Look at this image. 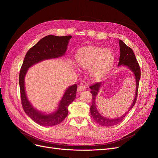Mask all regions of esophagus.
<instances>
[{
	"instance_id": "1",
	"label": "esophagus",
	"mask_w": 158,
	"mask_h": 158,
	"mask_svg": "<svg viewBox=\"0 0 158 158\" xmlns=\"http://www.w3.org/2000/svg\"><path fill=\"white\" fill-rule=\"evenodd\" d=\"M85 86L84 85H78V88H77V91H78V92H82V91H83V90H84L85 89Z\"/></svg>"
}]
</instances>
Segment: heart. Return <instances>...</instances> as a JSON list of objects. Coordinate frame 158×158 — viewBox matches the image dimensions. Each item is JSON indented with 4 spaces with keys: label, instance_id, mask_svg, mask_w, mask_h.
Wrapping results in <instances>:
<instances>
[{
    "label": "heart",
    "instance_id": "obj_1",
    "mask_svg": "<svg viewBox=\"0 0 158 158\" xmlns=\"http://www.w3.org/2000/svg\"><path fill=\"white\" fill-rule=\"evenodd\" d=\"M80 67L88 69L92 67V75L99 80L106 76L113 63V56L109 50L89 47L80 49L76 56Z\"/></svg>",
    "mask_w": 158,
    "mask_h": 158
}]
</instances>
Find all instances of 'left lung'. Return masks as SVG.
Instances as JSON below:
<instances>
[{
    "label": "left lung",
    "instance_id": "8db88e82",
    "mask_svg": "<svg viewBox=\"0 0 158 158\" xmlns=\"http://www.w3.org/2000/svg\"><path fill=\"white\" fill-rule=\"evenodd\" d=\"M119 47H120V57H119V63L118 66H121L122 64L123 66H127V67L134 74H135L136 84L135 97L131 107L128 109V111L125 114H124L122 117L113 119L107 118L106 117H103L102 114H100V113L98 111L96 106H95V98H96L99 88L101 87L102 83L97 82L94 84L92 85H90V92L92 94V105L90 107L91 114H92L95 121L98 124H99L100 125L104 127H111L117 124L122 121L123 120V118L125 117V116L128 113V111H130V110L134 107V106H135L138 96V85H139V81L140 79L141 75L139 64L138 63L137 59L132 49L130 48L128 46H127L122 40H119Z\"/></svg>",
    "mask_w": 158,
    "mask_h": 158
}]
</instances>
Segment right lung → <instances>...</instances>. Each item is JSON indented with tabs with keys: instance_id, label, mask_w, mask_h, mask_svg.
<instances>
[{
	"instance_id": "1",
	"label": "right lung",
	"mask_w": 158,
	"mask_h": 158,
	"mask_svg": "<svg viewBox=\"0 0 158 158\" xmlns=\"http://www.w3.org/2000/svg\"><path fill=\"white\" fill-rule=\"evenodd\" d=\"M71 35H47L30 48L24 57L19 75L22 105L25 113L40 125L51 127L59 125L68 114V107L76 96L77 85L74 84L66 90L60 100L59 108L55 113L45 114L37 111L28 101L25 92L24 78L30 66L46 59L62 56L64 55Z\"/></svg>"
}]
</instances>
